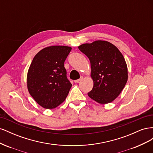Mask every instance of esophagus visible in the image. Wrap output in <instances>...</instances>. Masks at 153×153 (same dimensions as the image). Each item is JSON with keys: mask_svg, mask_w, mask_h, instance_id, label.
<instances>
[{"mask_svg": "<svg viewBox=\"0 0 153 153\" xmlns=\"http://www.w3.org/2000/svg\"><path fill=\"white\" fill-rule=\"evenodd\" d=\"M83 80V76H81L80 78H79V79L75 80V83H78V82H79L80 81H81V80Z\"/></svg>", "mask_w": 153, "mask_h": 153, "instance_id": "esophagus-1", "label": "esophagus"}]
</instances>
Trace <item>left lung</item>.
<instances>
[{
	"label": "left lung",
	"instance_id": "obj_1",
	"mask_svg": "<svg viewBox=\"0 0 153 153\" xmlns=\"http://www.w3.org/2000/svg\"><path fill=\"white\" fill-rule=\"evenodd\" d=\"M91 62L92 89L88 96L100 104L113 101L128 80L127 64L123 54L113 44L98 40L78 47Z\"/></svg>",
	"mask_w": 153,
	"mask_h": 153
}]
</instances>
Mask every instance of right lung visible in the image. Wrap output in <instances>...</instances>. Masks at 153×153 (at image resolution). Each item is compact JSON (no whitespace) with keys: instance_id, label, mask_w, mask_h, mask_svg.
Listing matches in <instances>:
<instances>
[{"instance_id":"1","label":"right lung","mask_w":153,"mask_h":153,"mask_svg":"<svg viewBox=\"0 0 153 153\" xmlns=\"http://www.w3.org/2000/svg\"><path fill=\"white\" fill-rule=\"evenodd\" d=\"M71 48L50 46L37 53L27 73V89L42 107L53 109L66 100L72 84L66 76L64 61Z\"/></svg>"}]
</instances>
